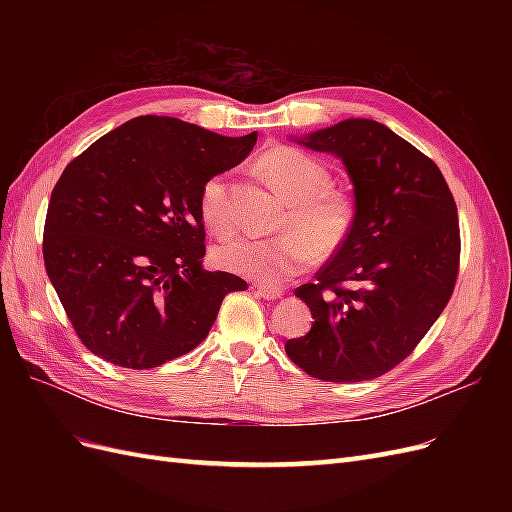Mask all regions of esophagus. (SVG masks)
<instances>
[{"label": "esophagus", "instance_id": "obj_1", "mask_svg": "<svg viewBox=\"0 0 512 512\" xmlns=\"http://www.w3.org/2000/svg\"><path fill=\"white\" fill-rule=\"evenodd\" d=\"M256 288V292L260 294L262 299L265 301H277L282 299V290L280 288H269V286H258V284H252Z\"/></svg>", "mask_w": 512, "mask_h": 512}]
</instances>
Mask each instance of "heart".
<instances>
[{
  "instance_id": "b5f03b06",
  "label": "heart",
  "mask_w": 512,
  "mask_h": 512,
  "mask_svg": "<svg viewBox=\"0 0 512 512\" xmlns=\"http://www.w3.org/2000/svg\"><path fill=\"white\" fill-rule=\"evenodd\" d=\"M260 170L292 207L280 239L235 237L213 250V262L224 271L250 277L260 284H282L303 273L320 254H333L348 239L354 222L352 198L333 190V175L320 160L292 147H273L260 158ZM200 218L218 237L235 228L232 183L218 175L200 192Z\"/></svg>"
}]
</instances>
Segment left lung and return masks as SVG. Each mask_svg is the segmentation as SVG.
I'll use <instances>...</instances> for the list:
<instances>
[{"instance_id":"left-lung-1","label":"left lung","mask_w":512,"mask_h":512,"mask_svg":"<svg viewBox=\"0 0 512 512\" xmlns=\"http://www.w3.org/2000/svg\"><path fill=\"white\" fill-rule=\"evenodd\" d=\"M342 158L354 185L348 239L294 294L312 312L286 354L307 376L361 382L397 367L451 301L459 218L440 168L371 119H346L301 141Z\"/></svg>"}]
</instances>
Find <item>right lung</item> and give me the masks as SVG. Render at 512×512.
I'll return each mask as SVG.
<instances>
[{
	"instance_id": "add662e5",
	"label": "right lung",
	"mask_w": 512,
	"mask_h": 512,
	"mask_svg": "<svg viewBox=\"0 0 512 512\" xmlns=\"http://www.w3.org/2000/svg\"><path fill=\"white\" fill-rule=\"evenodd\" d=\"M258 134L230 138L175 117H136L74 158L44 222L49 280L83 346L151 369L209 335L247 282L205 271L203 185L237 166Z\"/></svg>"
}]
</instances>
